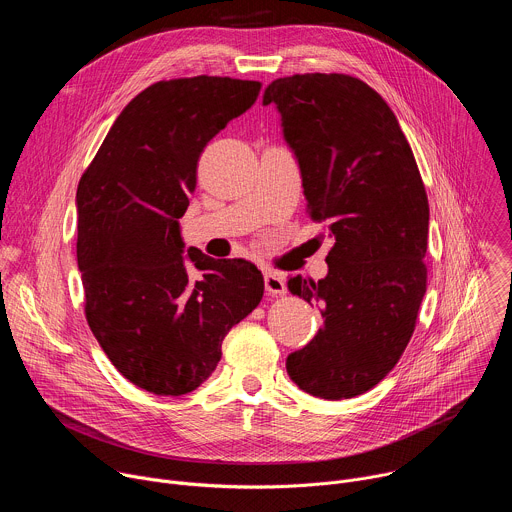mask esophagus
I'll return each mask as SVG.
<instances>
[{
	"label": "esophagus",
	"instance_id": "1",
	"mask_svg": "<svg viewBox=\"0 0 512 512\" xmlns=\"http://www.w3.org/2000/svg\"><path fill=\"white\" fill-rule=\"evenodd\" d=\"M285 277L275 271L265 273V291L269 296H283L285 294Z\"/></svg>",
	"mask_w": 512,
	"mask_h": 512
}]
</instances>
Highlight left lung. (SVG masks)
Masks as SVG:
<instances>
[{
    "mask_svg": "<svg viewBox=\"0 0 512 512\" xmlns=\"http://www.w3.org/2000/svg\"><path fill=\"white\" fill-rule=\"evenodd\" d=\"M283 137L294 150L306 210L334 237L328 275L287 289L320 306L324 326L287 356L289 379L320 399H350L401 358L425 296L429 204L411 145L383 97L338 72L273 81Z\"/></svg>",
    "mask_w": 512,
    "mask_h": 512,
    "instance_id": "8db88e82",
    "label": "left lung"
}]
</instances>
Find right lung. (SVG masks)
Here are the masks:
<instances>
[{
	"mask_svg": "<svg viewBox=\"0 0 512 512\" xmlns=\"http://www.w3.org/2000/svg\"><path fill=\"white\" fill-rule=\"evenodd\" d=\"M261 83L160 81L115 119L77 190L85 316L113 367L154 395H186L221 360L227 332L263 298L245 259L184 253L178 218L206 143L243 115Z\"/></svg>",
	"mask_w": 512,
	"mask_h": 512,
	"instance_id": "obj_1",
	"label": "right lung"
}]
</instances>
